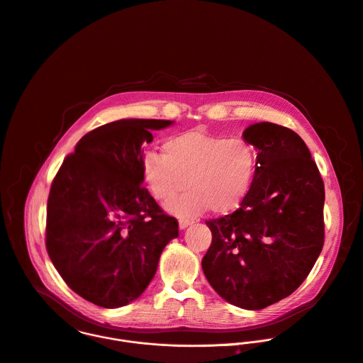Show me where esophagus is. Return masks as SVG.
Returning a JSON list of instances; mask_svg holds the SVG:
<instances>
[{
    "label": "esophagus",
    "mask_w": 363,
    "mask_h": 363,
    "mask_svg": "<svg viewBox=\"0 0 363 363\" xmlns=\"http://www.w3.org/2000/svg\"><path fill=\"white\" fill-rule=\"evenodd\" d=\"M191 223H192V220H189V219H185V218H181V219H179V228H181V229L188 228Z\"/></svg>",
    "instance_id": "1"
}]
</instances>
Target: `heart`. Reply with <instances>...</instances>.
<instances>
[{"mask_svg": "<svg viewBox=\"0 0 363 363\" xmlns=\"http://www.w3.org/2000/svg\"><path fill=\"white\" fill-rule=\"evenodd\" d=\"M256 167L255 148L245 138H226L201 131L172 135L164 152L148 151L141 161L143 177L157 201L168 202L181 216H195L205 209L215 213L233 211L247 194Z\"/></svg>", "mask_w": 363, "mask_h": 363, "instance_id": "heart-1", "label": "heart"}]
</instances>
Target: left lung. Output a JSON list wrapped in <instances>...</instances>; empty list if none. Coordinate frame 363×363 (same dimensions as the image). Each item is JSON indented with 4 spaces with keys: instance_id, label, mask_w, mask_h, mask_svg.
I'll list each match as a JSON object with an SVG mask.
<instances>
[{
    "instance_id": "1",
    "label": "left lung",
    "mask_w": 363,
    "mask_h": 363,
    "mask_svg": "<svg viewBox=\"0 0 363 363\" xmlns=\"http://www.w3.org/2000/svg\"><path fill=\"white\" fill-rule=\"evenodd\" d=\"M243 138L257 150L255 177L235 212L206 220L212 243L202 269L228 303L263 310L294 293L314 267L325 239V189L293 130L257 123Z\"/></svg>"
}]
</instances>
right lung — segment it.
Listing matches in <instances>:
<instances>
[{"mask_svg":"<svg viewBox=\"0 0 363 363\" xmlns=\"http://www.w3.org/2000/svg\"><path fill=\"white\" fill-rule=\"evenodd\" d=\"M169 120L124 118L83 135L56 172L48 198L45 245L65 283L84 300L118 308L138 298L160 256L178 236L141 184L143 145Z\"/></svg>","mask_w":363,"mask_h":363,"instance_id":"obj_1","label":"right lung"}]
</instances>
